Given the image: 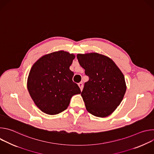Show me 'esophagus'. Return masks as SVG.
Returning a JSON list of instances; mask_svg holds the SVG:
<instances>
[{
    "instance_id": "obj_1",
    "label": "esophagus",
    "mask_w": 154,
    "mask_h": 154,
    "mask_svg": "<svg viewBox=\"0 0 154 154\" xmlns=\"http://www.w3.org/2000/svg\"><path fill=\"white\" fill-rule=\"evenodd\" d=\"M78 85H79V88H80V90L82 91V90H83V83H79L78 84Z\"/></svg>"
}]
</instances>
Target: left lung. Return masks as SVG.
Masks as SVG:
<instances>
[{
	"label": "left lung",
	"mask_w": 154,
	"mask_h": 154,
	"mask_svg": "<svg viewBox=\"0 0 154 154\" xmlns=\"http://www.w3.org/2000/svg\"><path fill=\"white\" fill-rule=\"evenodd\" d=\"M77 58L89 80L81 95L91 115L106 117L119 105L126 91L125 78L114 61L97 53L77 54Z\"/></svg>",
	"instance_id": "obj_1"
}]
</instances>
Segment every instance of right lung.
Returning <instances> with one entry per match:
<instances>
[{
  "mask_svg": "<svg viewBox=\"0 0 154 154\" xmlns=\"http://www.w3.org/2000/svg\"><path fill=\"white\" fill-rule=\"evenodd\" d=\"M75 56L60 51L39 58L30 71L27 88L35 105L48 115L58 114L68 108L72 96L81 93L72 81L69 69Z\"/></svg>",
  "mask_w": 154,
  "mask_h": 154,
  "instance_id": "add662e5",
  "label": "right lung"
}]
</instances>
